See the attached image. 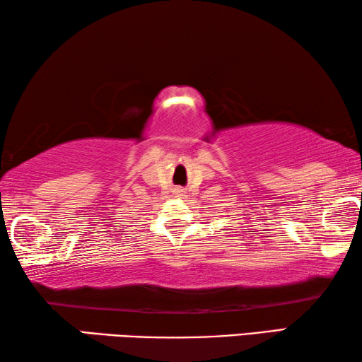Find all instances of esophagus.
Returning a JSON list of instances; mask_svg holds the SVG:
<instances>
[{"label": "esophagus", "mask_w": 362, "mask_h": 362, "mask_svg": "<svg viewBox=\"0 0 362 362\" xmlns=\"http://www.w3.org/2000/svg\"><path fill=\"white\" fill-rule=\"evenodd\" d=\"M174 194H177V196H183V189H180V188H175V189H174Z\"/></svg>", "instance_id": "1"}]
</instances>
